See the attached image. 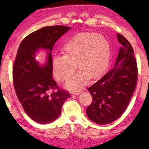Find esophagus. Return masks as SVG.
I'll return each instance as SVG.
<instances>
[{
  "mask_svg": "<svg viewBox=\"0 0 149 149\" xmlns=\"http://www.w3.org/2000/svg\"><path fill=\"white\" fill-rule=\"evenodd\" d=\"M81 93V92H77V93H72V95L73 96H75V95H79Z\"/></svg>",
  "mask_w": 149,
  "mask_h": 149,
  "instance_id": "34e87169",
  "label": "esophagus"
}]
</instances>
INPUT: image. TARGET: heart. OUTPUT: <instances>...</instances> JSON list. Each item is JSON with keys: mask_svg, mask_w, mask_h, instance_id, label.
Segmentation results:
<instances>
[{"mask_svg": "<svg viewBox=\"0 0 149 149\" xmlns=\"http://www.w3.org/2000/svg\"><path fill=\"white\" fill-rule=\"evenodd\" d=\"M64 55L55 54L52 65L54 74L60 81L66 80L76 68L80 70L70 78L65 87L80 90L91 78L101 76L107 69L110 58V47L102 35L82 33L74 35L62 47Z\"/></svg>", "mask_w": 149, "mask_h": 149, "instance_id": "obj_1", "label": "heart"}]
</instances>
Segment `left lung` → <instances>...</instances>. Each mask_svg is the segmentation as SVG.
<instances>
[{
	"instance_id": "left-lung-1",
	"label": "left lung",
	"mask_w": 149,
	"mask_h": 149,
	"mask_svg": "<svg viewBox=\"0 0 149 149\" xmlns=\"http://www.w3.org/2000/svg\"><path fill=\"white\" fill-rule=\"evenodd\" d=\"M121 44L112 70L88 88L93 102L86 109L88 118L100 125L112 123L125 112L134 92L137 79V62L130 42L120 33Z\"/></svg>"
}]
</instances>
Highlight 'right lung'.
<instances>
[{"label": "right lung", "instance_id": "obj_1", "mask_svg": "<svg viewBox=\"0 0 149 149\" xmlns=\"http://www.w3.org/2000/svg\"><path fill=\"white\" fill-rule=\"evenodd\" d=\"M71 27H45L25 38L19 45L13 66V82L17 99L28 116L35 122L47 124L61 114L69 93L58 89L52 78V51L55 42ZM46 52V60L41 64L39 52ZM56 91L49 94L52 90Z\"/></svg>", "mask_w": 149, "mask_h": 149}]
</instances>
